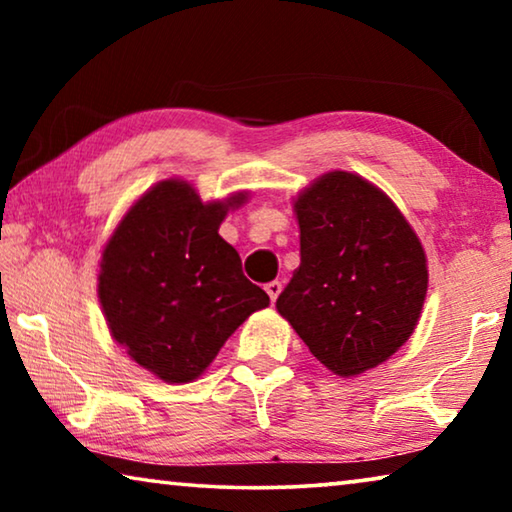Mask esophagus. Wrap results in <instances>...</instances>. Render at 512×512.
Wrapping results in <instances>:
<instances>
[{
    "instance_id": "34e87169",
    "label": "esophagus",
    "mask_w": 512,
    "mask_h": 512,
    "mask_svg": "<svg viewBox=\"0 0 512 512\" xmlns=\"http://www.w3.org/2000/svg\"><path fill=\"white\" fill-rule=\"evenodd\" d=\"M280 291H282V282H268L266 284V293H268V298H271V302H275L277 300V296H280Z\"/></svg>"
}]
</instances>
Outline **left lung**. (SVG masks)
<instances>
[{
    "label": "left lung",
    "mask_w": 512,
    "mask_h": 512,
    "mask_svg": "<svg viewBox=\"0 0 512 512\" xmlns=\"http://www.w3.org/2000/svg\"><path fill=\"white\" fill-rule=\"evenodd\" d=\"M300 266L275 307L339 377L377 368L409 341L427 298V255L370 180L327 171L293 198Z\"/></svg>",
    "instance_id": "8db88e82"
}]
</instances>
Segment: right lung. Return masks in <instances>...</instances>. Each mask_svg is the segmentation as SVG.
Masks as SVG:
<instances>
[{"label": "right lung", "instance_id": "right-lung-1", "mask_svg": "<svg viewBox=\"0 0 512 512\" xmlns=\"http://www.w3.org/2000/svg\"><path fill=\"white\" fill-rule=\"evenodd\" d=\"M248 192L203 201L183 178L160 180L121 216L101 250L97 293L110 336L167 384L198 379L230 334L268 307L219 235Z\"/></svg>", "mask_w": 512, "mask_h": 512}]
</instances>
